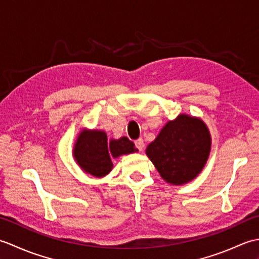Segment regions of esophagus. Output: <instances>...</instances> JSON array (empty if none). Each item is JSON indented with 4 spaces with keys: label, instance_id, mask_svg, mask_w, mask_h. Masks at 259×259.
I'll use <instances>...</instances> for the list:
<instances>
[{
    "label": "esophagus",
    "instance_id": "obj_1",
    "mask_svg": "<svg viewBox=\"0 0 259 259\" xmlns=\"http://www.w3.org/2000/svg\"><path fill=\"white\" fill-rule=\"evenodd\" d=\"M135 145H136V147H137V148H138V150H139V151H142V150H144V148H145V142H144V139H142V138L137 139V140L135 141Z\"/></svg>",
    "mask_w": 259,
    "mask_h": 259
}]
</instances>
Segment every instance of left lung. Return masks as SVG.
<instances>
[{"label":"left lung","instance_id":"8db88e82","mask_svg":"<svg viewBox=\"0 0 259 259\" xmlns=\"http://www.w3.org/2000/svg\"><path fill=\"white\" fill-rule=\"evenodd\" d=\"M211 136L200 118L181 113L163 125L148 145L146 155L168 184L181 186L194 180L205 167Z\"/></svg>","mask_w":259,"mask_h":259}]
</instances>
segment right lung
I'll return each instance as SVG.
<instances>
[{
	"mask_svg": "<svg viewBox=\"0 0 259 259\" xmlns=\"http://www.w3.org/2000/svg\"><path fill=\"white\" fill-rule=\"evenodd\" d=\"M138 152L133 141L126 137L110 139L103 130L83 129L80 131L73 147V158L78 166L92 177L102 178L112 170L111 158Z\"/></svg>",
	"mask_w": 259,
	"mask_h": 259,
	"instance_id": "1",
	"label": "right lung"
}]
</instances>
